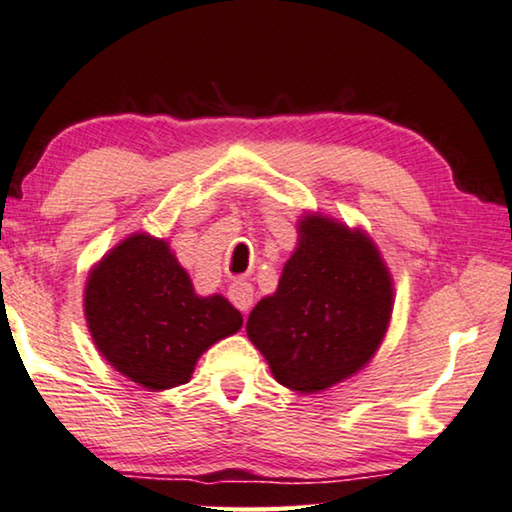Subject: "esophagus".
<instances>
[{"instance_id":"obj_1","label":"esophagus","mask_w":512,"mask_h":512,"mask_svg":"<svg viewBox=\"0 0 512 512\" xmlns=\"http://www.w3.org/2000/svg\"><path fill=\"white\" fill-rule=\"evenodd\" d=\"M229 301L239 308L241 313H248L250 306H253V285L246 283V280H234L229 285Z\"/></svg>"}]
</instances>
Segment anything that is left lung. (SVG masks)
Here are the masks:
<instances>
[{"label": "left lung", "mask_w": 512, "mask_h": 512, "mask_svg": "<svg viewBox=\"0 0 512 512\" xmlns=\"http://www.w3.org/2000/svg\"><path fill=\"white\" fill-rule=\"evenodd\" d=\"M297 225L276 292L257 301L246 331L280 385L315 394L376 355L392 320L394 280L364 229L322 213Z\"/></svg>", "instance_id": "obj_1"}]
</instances>
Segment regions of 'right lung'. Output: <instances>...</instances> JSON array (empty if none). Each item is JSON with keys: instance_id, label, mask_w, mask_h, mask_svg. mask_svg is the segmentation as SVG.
Listing matches in <instances>:
<instances>
[{"instance_id": "1", "label": "right lung", "mask_w": 512, "mask_h": 512, "mask_svg": "<svg viewBox=\"0 0 512 512\" xmlns=\"http://www.w3.org/2000/svg\"><path fill=\"white\" fill-rule=\"evenodd\" d=\"M83 311L99 355L150 392L185 385L199 357L243 325L222 294L199 297L169 241L146 232L92 266Z\"/></svg>"}]
</instances>
